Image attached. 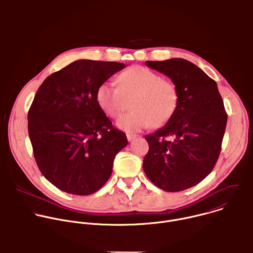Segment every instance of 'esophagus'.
I'll return each instance as SVG.
<instances>
[{
    "instance_id": "1",
    "label": "esophagus",
    "mask_w": 253,
    "mask_h": 253,
    "mask_svg": "<svg viewBox=\"0 0 253 253\" xmlns=\"http://www.w3.org/2000/svg\"><path fill=\"white\" fill-rule=\"evenodd\" d=\"M136 137H138L136 134H131V133H128V134H127V139H128V141H132V140L135 139Z\"/></svg>"
}]
</instances>
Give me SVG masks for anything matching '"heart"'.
Instances as JSON below:
<instances>
[{
  "instance_id": "obj_1",
  "label": "heart",
  "mask_w": 253,
  "mask_h": 253,
  "mask_svg": "<svg viewBox=\"0 0 253 253\" xmlns=\"http://www.w3.org/2000/svg\"><path fill=\"white\" fill-rule=\"evenodd\" d=\"M118 83L119 86L114 82L102 83L96 99L107 116L117 118L125 108V98L134 97L133 111L121 116L116 123L119 129L135 133L151 125L159 127L174 114L178 104L177 89L153 70L133 66L118 76Z\"/></svg>"
}]
</instances>
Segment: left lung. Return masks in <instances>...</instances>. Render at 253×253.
Segmentation results:
<instances>
[{
    "label": "left lung",
    "instance_id": "1",
    "mask_svg": "<svg viewBox=\"0 0 253 253\" xmlns=\"http://www.w3.org/2000/svg\"><path fill=\"white\" fill-rule=\"evenodd\" d=\"M145 65L172 80L178 104L162 128L145 136L149 151L143 169L160 189L182 191L202 181L219 157L227 122L223 100L216 82L187 60L146 61Z\"/></svg>",
    "mask_w": 253,
    "mask_h": 253
}]
</instances>
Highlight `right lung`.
Wrapping results in <instances>:
<instances>
[{"label":"right lung","instance_id":"obj_1","mask_svg":"<svg viewBox=\"0 0 253 253\" xmlns=\"http://www.w3.org/2000/svg\"><path fill=\"white\" fill-rule=\"evenodd\" d=\"M123 63L78 60L45 79L28 113L34 157L44 177L62 191L89 195L110 178L125 133L102 111L98 87Z\"/></svg>","mask_w":253,"mask_h":253}]
</instances>
